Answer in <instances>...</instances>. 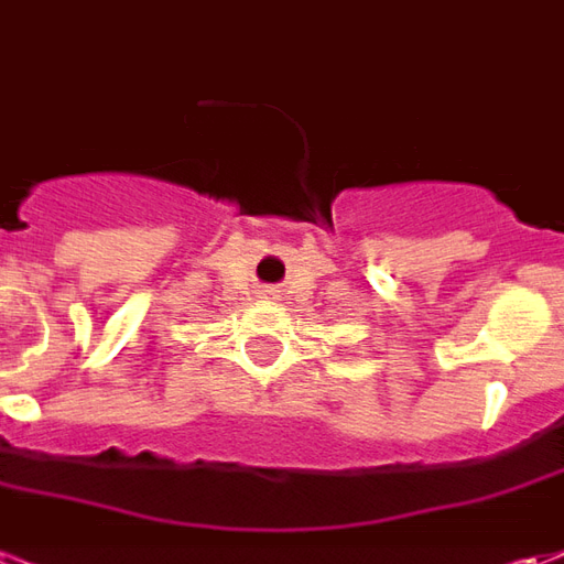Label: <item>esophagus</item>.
<instances>
[{
	"instance_id": "esophagus-1",
	"label": "esophagus",
	"mask_w": 564,
	"mask_h": 564,
	"mask_svg": "<svg viewBox=\"0 0 564 564\" xmlns=\"http://www.w3.org/2000/svg\"><path fill=\"white\" fill-rule=\"evenodd\" d=\"M261 294H263V297H273V301H275V297H279V291H275L273 285H267V289H263Z\"/></svg>"
}]
</instances>
